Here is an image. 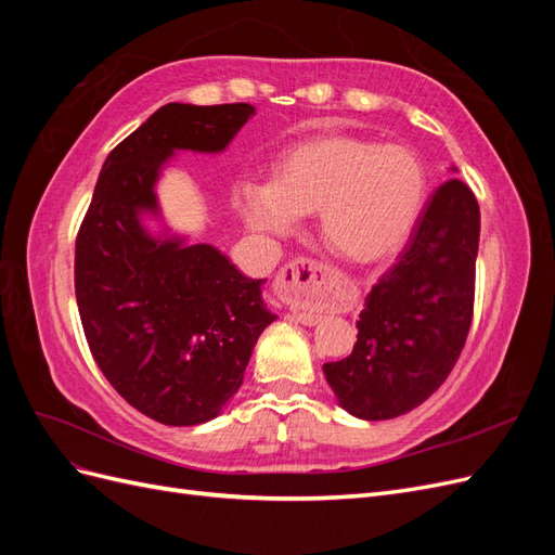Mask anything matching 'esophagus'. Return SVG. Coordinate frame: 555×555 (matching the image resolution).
I'll use <instances>...</instances> for the list:
<instances>
[{
  "label": "esophagus",
  "mask_w": 555,
  "mask_h": 555,
  "mask_svg": "<svg viewBox=\"0 0 555 555\" xmlns=\"http://www.w3.org/2000/svg\"><path fill=\"white\" fill-rule=\"evenodd\" d=\"M314 278H317V266L312 261L298 259V261L282 268L280 278H278V287H280L282 296L296 298V296H304L312 287ZM294 314L298 322L306 326H314L322 322V314H317V312H294Z\"/></svg>",
  "instance_id": "34e87169"
}]
</instances>
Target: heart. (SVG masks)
I'll return each mask as SVG.
<instances>
[{"label":"heart","mask_w":555,"mask_h":555,"mask_svg":"<svg viewBox=\"0 0 555 555\" xmlns=\"http://www.w3.org/2000/svg\"><path fill=\"white\" fill-rule=\"evenodd\" d=\"M428 196L426 166L412 147L322 133L284 147L266 188L241 192V217L257 233H289L317 212L322 243L354 266L405 247Z\"/></svg>","instance_id":"heart-1"}]
</instances>
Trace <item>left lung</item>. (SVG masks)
Returning <instances> with one entry per match:
<instances>
[{
	"mask_svg": "<svg viewBox=\"0 0 555 555\" xmlns=\"http://www.w3.org/2000/svg\"><path fill=\"white\" fill-rule=\"evenodd\" d=\"M477 249V198L463 180H447L430 196L398 263L365 296L351 354L324 363L345 412L384 422L440 389L473 324Z\"/></svg>",
	"mask_w": 555,
	"mask_h": 555,
	"instance_id": "left-lung-1",
	"label": "left lung"
}]
</instances>
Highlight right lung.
Returning a JSON list of instances; mask_svg holds the SVG:
<instances>
[{"label":"right lung","instance_id":"right-lung-1","mask_svg":"<svg viewBox=\"0 0 555 555\" xmlns=\"http://www.w3.org/2000/svg\"><path fill=\"white\" fill-rule=\"evenodd\" d=\"M251 115L249 104L162 106L106 157L78 231L76 300L92 357L131 408L166 426L220 416L278 319L266 280L173 233L157 198L176 153L220 155Z\"/></svg>","mask_w":555,"mask_h":555}]
</instances>
